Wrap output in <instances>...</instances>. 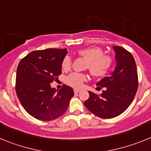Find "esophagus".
<instances>
[{
    "label": "esophagus",
    "mask_w": 151,
    "mask_h": 151,
    "mask_svg": "<svg viewBox=\"0 0 151 151\" xmlns=\"http://www.w3.org/2000/svg\"><path fill=\"white\" fill-rule=\"evenodd\" d=\"M80 91L79 89H74V92L76 93V94H77V93H78V92Z\"/></svg>",
    "instance_id": "34e87169"
}]
</instances>
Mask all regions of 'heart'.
I'll list each match as a JSON object with an SVG mask.
<instances>
[{
  "label": "heart",
  "mask_w": 151,
  "mask_h": 151,
  "mask_svg": "<svg viewBox=\"0 0 151 151\" xmlns=\"http://www.w3.org/2000/svg\"><path fill=\"white\" fill-rule=\"evenodd\" d=\"M78 54L87 60L86 69L94 77H103L106 76L113 66V60L110 56L104 55L102 49L97 47L81 49ZM63 70L68 71L72 66V60L69 56L64 57L61 64ZM88 76L84 73H73L66 77L65 82L67 85L75 88H80Z\"/></svg>",
  "instance_id": "1"
}]
</instances>
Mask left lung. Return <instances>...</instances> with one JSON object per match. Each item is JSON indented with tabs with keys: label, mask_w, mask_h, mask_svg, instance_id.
Listing matches in <instances>:
<instances>
[{
	"label": "left lung",
	"mask_w": 151,
	"mask_h": 151,
	"mask_svg": "<svg viewBox=\"0 0 151 151\" xmlns=\"http://www.w3.org/2000/svg\"><path fill=\"white\" fill-rule=\"evenodd\" d=\"M116 66L110 76L97 83L104 88L102 94L88 91L89 98L84 102L88 110L101 118L111 119L122 114L134 100L138 87V77L134 57L122 47L113 46Z\"/></svg>",
	"instance_id": "8db88e82"
}]
</instances>
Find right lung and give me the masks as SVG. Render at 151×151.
<instances>
[{"label": "right lung", "mask_w": 151, "mask_h": 151, "mask_svg": "<svg viewBox=\"0 0 151 151\" xmlns=\"http://www.w3.org/2000/svg\"><path fill=\"white\" fill-rule=\"evenodd\" d=\"M66 49L47 48L31 52L20 60L16 77V92L29 115L42 121L61 116L74 95L72 88L63 85L59 91L50 84L61 75Z\"/></svg>", "instance_id": "right-lung-1"}]
</instances>
